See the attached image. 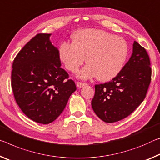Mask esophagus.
Instances as JSON below:
<instances>
[{
    "instance_id": "obj_1",
    "label": "esophagus",
    "mask_w": 160,
    "mask_h": 160,
    "mask_svg": "<svg viewBox=\"0 0 160 160\" xmlns=\"http://www.w3.org/2000/svg\"><path fill=\"white\" fill-rule=\"evenodd\" d=\"M76 85H77V87L78 88H82V87H83V86H85V85H86L87 84H86V83H85V82H78L77 83H76Z\"/></svg>"
}]
</instances>
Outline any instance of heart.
<instances>
[{
	"instance_id": "b5f03b06",
	"label": "heart",
	"mask_w": 160,
	"mask_h": 160,
	"mask_svg": "<svg viewBox=\"0 0 160 160\" xmlns=\"http://www.w3.org/2000/svg\"><path fill=\"white\" fill-rule=\"evenodd\" d=\"M72 42H62L58 53L68 70L76 72L86 61L88 63L78 77L88 80L98 76L108 81L121 72L128 55V43L122 38L100 29H85L72 35Z\"/></svg>"
}]
</instances>
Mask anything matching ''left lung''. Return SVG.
Returning a JSON list of instances; mask_svg holds the SVG:
<instances>
[{
	"mask_svg": "<svg viewBox=\"0 0 160 160\" xmlns=\"http://www.w3.org/2000/svg\"><path fill=\"white\" fill-rule=\"evenodd\" d=\"M132 53L121 72L110 82L95 86L91 102L94 112L105 122L127 118L145 98L151 82V68L146 50L134 42Z\"/></svg>",
	"mask_w": 160,
	"mask_h": 160,
	"instance_id": "obj_1",
	"label": "left lung"
}]
</instances>
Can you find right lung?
<instances>
[{
    "label": "right lung",
    "mask_w": 160,
    "mask_h": 160,
    "mask_svg": "<svg viewBox=\"0 0 160 160\" xmlns=\"http://www.w3.org/2000/svg\"><path fill=\"white\" fill-rule=\"evenodd\" d=\"M50 35H35L12 62L11 85L16 102L28 118L40 124L56 120L76 90L74 81L60 68Z\"/></svg>",
    "instance_id": "add662e5"
}]
</instances>
